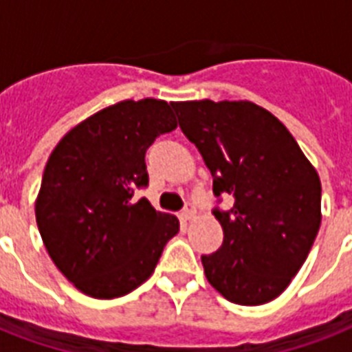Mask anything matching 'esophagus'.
<instances>
[{"mask_svg": "<svg viewBox=\"0 0 352 352\" xmlns=\"http://www.w3.org/2000/svg\"><path fill=\"white\" fill-rule=\"evenodd\" d=\"M195 215V203H186L184 210L181 212V217L182 221H190Z\"/></svg>", "mask_w": 352, "mask_h": 352, "instance_id": "34e87169", "label": "esophagus"}]
</instances>
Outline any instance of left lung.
<instances>
[{
	"instance_id": "obj_1",
	"label": "left lung",
	"mask_w": 352,
	"mask_h": 352,
	"mask_svg": "<svg viewBox=\"0 0 352 352\" xmlns=\"http://www.w3.org/2000/svg\"><path fill=\"white\" fill-rule=\"evenodd\" d=\"M182 133L214 177L225 232L203 256L210 285L237 305H263L292 281L322 223V184L289 129L252 102H171Z\"/></svg>"
}]
</instances>
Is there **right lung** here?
<instances>
[{
  "mask_svg": "<svg viewBox=\"0 0 352 352\" xmlns=\"http://www.w3.org/2000/svg\"><path fill=\"white\" fill-rule=\"evenodd\" d=\"M177 120L168 102L124 100L80 122L52 149L36 223L60 272L91 298L126 296L153 274L179 219L135 190L148 186L146 149Z\"/></svg>",
  "mask_w": 352,
  "mask_h": 352,
  "instance_id": "obj_1",
  "label": "right lung"
}]
</instances>
